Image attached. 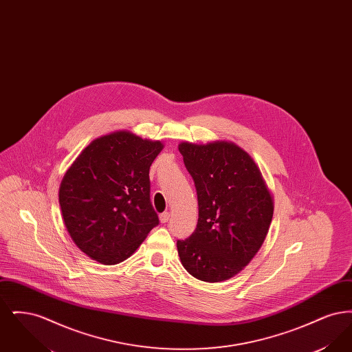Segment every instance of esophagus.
<instances>
[{"mask_svg":"<svg viewBox=\"0 0 352 352\" xmlns=\"http://www.w3.org/2000/svg\"><path fill=\"white\" fill-rule=\"evenodd\" d=\"M168 219H170V214H168V212H162V214L160 215L161 223H168Z\"/></svg>","mask_w":352,"mask_h":352,"instance_id":"1","label":"esophagus"}]
</instances>
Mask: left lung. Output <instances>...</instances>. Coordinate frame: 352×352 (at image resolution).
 Listing matches in <instances>:
<instances>
[{
	"mask_svg": "<svg viewBox=\"0 0 352 352\" xmlns=\"http://www.w3.org/2000/svg\"><path fill=\"white\" fill-rule=\"evenodd\" d=\"M179 151L199 206L194 234L177 241L181 263L201 281L228 280L263 245L273 217L272 195L251 155L232 142H182Z\"/></svg>",
	"mask_w": 352,
	"mask_h": 352,
	"instance_id": "left-lung-1",
	"label": "left lung"
}]
</instances>
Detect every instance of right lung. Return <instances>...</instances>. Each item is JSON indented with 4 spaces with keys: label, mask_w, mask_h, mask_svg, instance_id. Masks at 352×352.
Returning <instances> with one entry per match:
<instances>
[{
    "label": "right lung",
    "mask_w": 352,
    "mask_h": 352,
    "mask_svg": "<svg viewBox=\"0 0 352 352\" xmlns=\"http://www.w3.org/2000/svg\"><path fill=\"white\" fill-rule=\"evenodd\" d=\"M162 148L125 131L107 134L68 168L59 188L62 215L74 243L92 260H126L160 224L149 168Z\"/></svg>",
    "instance_id": "obj_1"
}]
</instances>
